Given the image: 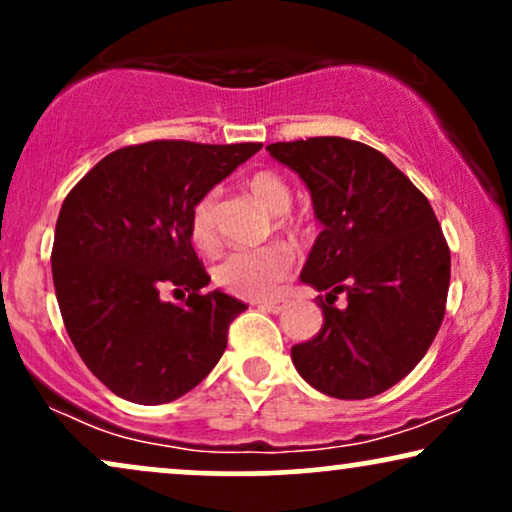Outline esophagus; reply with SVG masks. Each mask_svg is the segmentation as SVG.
Returning a JSON list of instances; mask_svg holds the SVG:
<instances>
[{
    "label": "esophagus",
    "instance_id": "obj_1",
    "mask_svg": "<svg viewBox=\"0 0 512 512\" xmlns=\"http://www.w3.org/2000/svg\"><path fill=\"white\" fill-rule=\"evenodd\" d=\"M257 307L264 309V312H283V307H286V300H281V297H276V300H260L257 302Z\"/></svg>",
    "mask_w": 512,
    "mask_h": 512
}]
</instances>
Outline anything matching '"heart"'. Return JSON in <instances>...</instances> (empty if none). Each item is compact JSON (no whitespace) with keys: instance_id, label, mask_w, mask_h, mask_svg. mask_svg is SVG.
Wrapping results in <instances>:
<instances>
[{"instance_id":"heart-1","label":"heart","mask_w":512,"mask_h":512,"mask_svg":"<svg viewBox=\"0 0 512 512\" xmlns=\"http://www.w3.org/2000/svg\"><path fill=\"white\" fill-rule=\"evenodd\" d=\"M245 189L257 203L276 215V229L288 236H300L307 231V222L300 217H290V189L276 172L260 170L245 179ZM189 234L198 250L212 252L219 245L217 222V191L203 193L193 203L189 215ZM293 252L288 245L271 243L257 250H234L224 255L212 269V278L226 293L238 297H269L293 271Z\"/></svg>"}]
</instances>
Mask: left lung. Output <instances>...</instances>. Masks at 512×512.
<instances>
[{
    "label": "left lung",
    "instance_id": "left-lung-1",
    "mask_svg": "<svg viewBox=\"0 0 512 512\" xmlns=\"http://www.w3.org/2000/svg\"><path fill=\"white\" fill-rule=\"evenodd\" d=\"M267 151L300 174L323 224L300 274L326 290L316 297L323 326L290 349L297 373L335 399L390 390L425 357L446 312L451 252L428 198L361 141L312 137Z\"/></svg>",
    "mask_w": 512,
    "mask_h": 512
}]
</instances>
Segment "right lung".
I'll return each mask as SVG.
<instances>
[{
	"label": "right lung",
	"instance_id": "right-lung-1",
	"mask_svg": "<svg viewBox=\"0 0 512 512\" xmlns=\"http://www.w3.org/2000/svg\"><path fill=\"white\" fill-rule=\"evenodd\" d=\"M262 144L146 141L118 148L73 186L58 212L51 274L66 331L108 390L134 404L191 392L248 309L205 293L191 245L193 203ZM173 288L181 303L162 300Z\"/></svg>",
	"mask_w": 512,
	"mask_h": 512
}]
</instances>
